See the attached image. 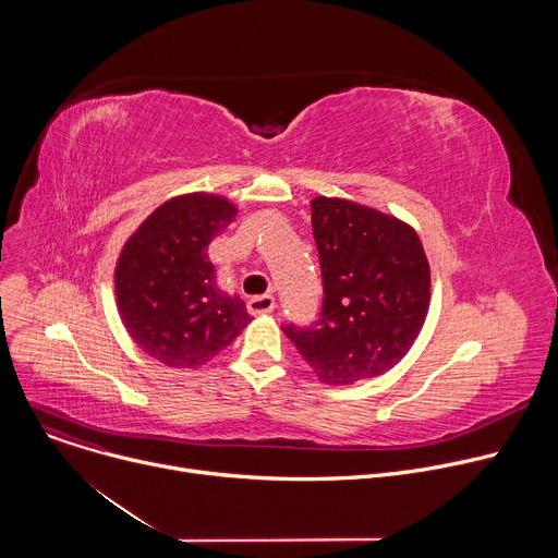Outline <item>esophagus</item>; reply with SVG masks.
<instances>
[{"mask_svg":"<svg viewBox=\"0 0 558 558\" xmlns=\"http://www.w3.org/2000/svg\"><path fill=\"white\" fill-rule=\"evenodd\" d=\"M247 308H250L252 315H267L276 308V300L271 295H254L247 302Z\"/></svg>","mask_w":558,"mask_h":558,"instance_id":"esophagus-1","label":"esophagus"}]
</instances>
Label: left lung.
<instances>
[{"label": "left lung", "mask_w": 558, "mask_h": 558, "mask_svg": "<svg viewBox=\"0 0 558 558\" xmlns=\"http://www.w3.org/2000/svg\"><path fill=\"white\" fill-rule=\"evenodd\" d=\"M311 225L323 269V311L284 336L325 384L390 371L417 340L430 304V267L417 231L373 207L317 196Z\"/></svg>", "instance_id": "obj_1"}]
</instances>
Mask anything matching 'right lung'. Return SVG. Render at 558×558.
Returning <instances> with one entry per match:
<instances>
[{
  "mask_svg": "<svg viewBox=\"0 0 558 558\" xmlns=\"http://www.w3.org/2000/svg\"><path fill=\"white\" fill-rule=\"evenodd\" d=\"M238 209L216 194H185L154 209L121 250L114 289L130 338L172 368H198L252 323L245 302L216 282L207 256Z\"/></svg>",
  "mask_w": 558,
  "mask_h": 558,
  "instance_id": "1",
  "label": "right lung"
}]
</instances>
